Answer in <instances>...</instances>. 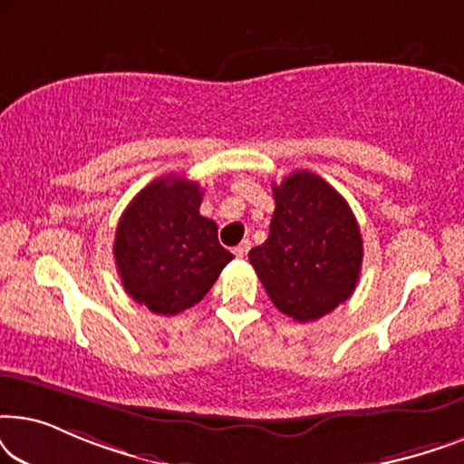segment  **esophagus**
Here are the masks:
<instances>
[{
  "mask_svg": "<svg viewBox=\"0 0 464 464\" xmlns=\"http://www.w3.org/2000/svg\"><path fill=\"white\" fill-rule=\"evenodd\" d=\"M249 249H251L249 240H243V243H240L238 246H234V256L243 259V257H246V253H249Z\"/></svg>",
  "mask_w": 464,
  "mask_h": 464,
  "instance_id": "esophagus-1",
  "label": "esophagus"
}]
</instances>
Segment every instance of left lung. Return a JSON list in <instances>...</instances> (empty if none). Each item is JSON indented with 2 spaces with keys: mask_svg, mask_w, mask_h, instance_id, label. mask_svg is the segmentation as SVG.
<instances>
[{
  "mask_svg": "<svg viewBox=\"0 0 464 464\" xmlns=\"http://www.w3.org/2000/svg\"><path fill=\"white\" fill-rule=\"evenodd\" d=\"M270 237L249 262L266 294L297 323L316 321L357 287L363 240L348 202L319 175L295 170L272 188Z\"/></svg>",
  "mask_w": 464,
  "mask_h": 464,
  "instance_id": "left-lung-1",
  "label": "left lung"
}]
</instances>
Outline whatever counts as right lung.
Segmentation results:
<instances>
[{
	"label": "right lung",
	"mask_w": 464,
	"mask_h": 464,
	"mask_svg": "<svg viewBox=\"0 0 464 464\" xmlns=\"http://www.w3.org/2000/svg\"><path fill=\"white\" fill-rule=\"evenodd\" d=\"M202 189L164 175L145 186L118 221L113 257L124 291L151 313L173 316L208 294L232 253L200 215Z\"/></svg>",
	"instance_id": "add662e5"
}]
</instances>
